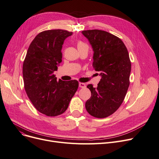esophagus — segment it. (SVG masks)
I'll return each instance as SVG.
<instances>
[{"instance_id": "34e87169", "label": "esophagus", "mask_w": 159, "mask_h": 159, "mask_svg": "<svg viewBox=\"0 0 159 159\" xmlns=\"http://www.w3.org/2000/svg\"><path fill=\"white\" fill-rule=\"evenodd\" d=\"M79 87L80 88H85L86 87V84L83 83V82H79Z\"/></svg>"}]
</instances>
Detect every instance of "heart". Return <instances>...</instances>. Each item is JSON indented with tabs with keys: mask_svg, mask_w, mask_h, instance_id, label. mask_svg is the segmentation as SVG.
<instances>
[{
	"mask_svg": "<svg viewBox=\"0 0 159 159\" xmlns=\"http://www.w3.org/2000/svg\"><path fill=\"white\" fill-rule=\"evenodd\" d=\"M77 47L78 49H80V48H82V47H88V46L86 43L83 42V41H79L77 43Z\"/></svg>",
	"mask_w": 159,
	"mask_h": 159,
	"instance_id": "heart-1",
	"label": "heart"
}]
</instances>
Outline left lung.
<instances>
[{
    "label": "left lung",
    "mask_w": 159,
    "mask_h": 159,
    "mask_svg": "<svg viewBox=\"0 0 159 159\" xmlns=\"http://www.w3.org/2000/svg\"><path fill=\"white\" fill-rule=\"evenodd\" d=\"M82 33L93 48V67L101 76L98 87L87 86L92 96L86 102V109L95 118H107L119 108L127 92L131 70L129 52L121 39L108 32Z\"/></svg>",
    "instance_id": "1"
}]
</instances>
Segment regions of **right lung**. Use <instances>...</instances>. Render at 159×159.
<instances>
[{
	"mask_svg": "<svg viewBox=\"0 0 159 159\" xmlns=\"http://www.w3.org/2000/svg\"><path fill=\"white\" fill-rule=\"evenodd\" d=\"M64 30L39 33L30 43L23 65L24 86L38 111L48 116L63 114L79 87L76 80H57L54 71L61 62L64 41L72 35Z\"/></svg>",
	"mask_w": 159,
	"mask_h": 159,
	"instance_id": "obj_1",
	"label": "right lung"
}]
</instances>
